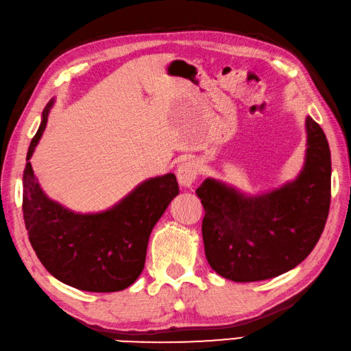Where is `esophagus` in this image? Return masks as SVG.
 Wrapping results in <instances>:
<instances>
[{"instance_id":"34e87169","label":"esophagus","mask_w":351,"mask_h":351,"mask_svg":"<svg viewBox=\"0 0 351 351\" xmlns=\"http://www.w3.org/2000/svg\"><path fill=\"white\" fill-rule=\"evenodd\" d=\"M199 174V165L195 160L183 162L177 168V180L183 188H191Z\"/></svg>"}]
</instances>
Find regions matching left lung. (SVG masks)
<instances>
[{
  "label": "left lung",
  "mask_w": 351,
  "mask_h": 351,
  "mask_svg": "<svg viewBox=\"0 0 351 351\" xmlns=\"http://www.w3.org/2000/svg\"><path fill=\"white\" fill-rule=\"evenodd\" d=\"M304 165L295 180L267 194L245 195L206 178L202 198L206 259L233 282H259L295 268L311 254L330 207L332 160L326 134L306 118Z\"/></svg>",
  "instance_id": "left-lung-1"
}]
</instances>
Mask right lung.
<instances>
[{"label": "right lung", "instance_id": "right-lung-1", "mask_svg": "<svg viewBox=\"0 0 351 351\" xmlns=\"http://www.w3.org/2000/svg\"><path fill=\"white\" fill-rule=\"evenodd\" d=\"M53 104L54 99L42 112L27 153L23 212L28 239L42 265L62 283L89 292L123 291L141 276L153 227L178 195L176 176L148 178L103 212L66 209L47 197L30 163Z\"/></svg>", "mask_w": 351, "mask_h": 351}]
</instances>
